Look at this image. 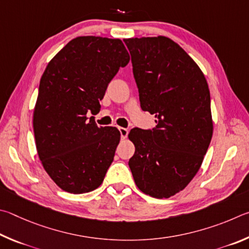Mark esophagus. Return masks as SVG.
<instances>
[{
	"instance_id": "1",
	"label": "esophagus",
	"mask_w": 249,
	"mask_h": 249,
	"mask_svg": "<svg viewBox=\"0 0 249 249\" xmlns=\"http://www.w3.org/2000/svg\"><path fill=\"white\" fill-rule=\"evenodd\" d=\"M119 131H120V134H121V138H122V139L127 138V136H128V129L119 127Z\"/></svg>"
}]
</instances>
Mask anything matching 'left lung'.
I'll return each instance as SVG.
<instances>
[{
  "instance_id": "left-lung-1",
  "label": "left lung",
  "mask_w": 249,
  "mask_h": 249,
  "mask_svg": "<svg viewBox=\"0 0 249 249\" xmlns=\"http://www.w3.org/2000/svg\"><path fill=\"white\" fill-rule=\"evenodd\" d=\"M131 54L142 110L152 130L133 128L129 160L142 193L163 199L185 189L198 173L213 133L210 90L198 64L164 36L124 39Z\"/></svg>"
}]
</instances>
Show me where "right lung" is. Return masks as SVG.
Masks as SVG:
<instances>
[{
	"label": "right lung",
	"instance_id": "add662e5",
	"mask_svg": "<svg viewBox=\"0 0 249 249\" xmlns=\"http://www.w3.org/2000/svg\"><path fill=\"white\" fill-rule=\"evenodd\" d=\"M129 61L120 39L81 36L48 63L33 125L42 166L62 190L78 195L102 185L120 132L116 127H98L87 113L99 112L108 84Z\"/></svg>",
	"mask_w": 249,
	"mask_h": 249
}]
</instances>
